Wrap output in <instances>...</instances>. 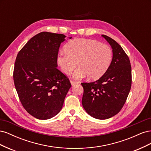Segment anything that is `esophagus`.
Segmentation results:
<instances>
[{
    "label": "esophagus",
    "instance_id": "1",
    "mask_svg": "<svg viewBox=\"0 0 151 151\" xmlns=\"http://www.w3.org/2000/svg\"><path fill=\"white\" fill-rule=\"evenodd\" d=\"M70 84L72 86H74L76 84H79L78 82H76V81H70Z\"/></svg>",
    "mask_w": 151,
    "mask_h": 151
}]
</instances>
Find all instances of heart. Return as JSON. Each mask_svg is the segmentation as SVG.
Returning a JSON list of instances; mask_svg holds the SVG:
<instances>
[{
	"label": "heart",
	"instance_id": "b5f03b06",
	"mask_svg": "<svg viewBox=\"0 0 151 151\" xmlns=\"http://www.w3.org/2000/svg\"><path fill=\"white\" fill-rule=\"evenodd\" d=\"M65 52L57 56V62L62 71L70 74L76 67L74 77L80 79L88 77L96 80L106 72L113 58V52L108 45L96 40L77 38L66 44Z\"/></svg>",
	"mask_w": 151,
	"mask_h": 151
}]
</instances>
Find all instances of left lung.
<instances>
[{
  "mask_svg": "<svg viewBox=\"0 0 151 151\" xmlns=\"http://www.w3.org/2000/svg\"><path fill=\"white\" fill-rule=\"evenodd\" d=\"M113 52L111 65L106 72L93 83H81L84 89L82 104L90 116L99 120L111 118L119 112L129 94L132 69L129 58L115 40L102 35Z\"/></svg>",
  "mask_w": 151,
  "mask_h": 151,
  "instance_id": "obj_1",
  "label": "left lung"
}]
</instances>
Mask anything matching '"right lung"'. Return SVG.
<instances>
[{
    "instance_id": "right-lung-1",
    "label": "right lung",
    "mask_w": 151,
    "mask_h": 151,
    "mask_svg": "<svg viewBox=\"0 0 151 151\" xmlns=\"http://www.w3.org/2000/svg\"><path fill=\"white\" fill-rule=\"evenodd\" d=\"M65 38L62 34L42 32L31 38L17 55L13 74L16 89L24 109L37 119L57 115L71 87L57 68L58 49Z\"/></svg>"
}]
</instances>
